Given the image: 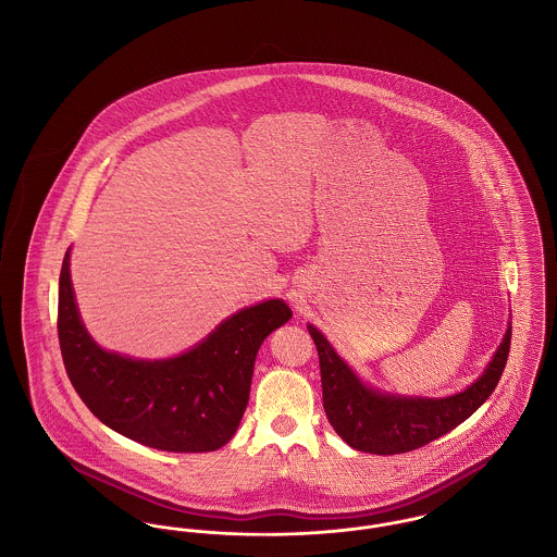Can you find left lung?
Wrapping results in <instances>:
<instances>
[{"label": "left lung", "mask_w": 557, "mask_h": 557, "mask_svg": "<svg viewBox=\"0 0 557 557\" xmlns=\"http://www.w3.org/2000/svg\"><path fill=\"white\" fill-rule=\"evenodd\" d=\"M308 331L319 350L329 423L351 448L373 455L409 453L463 423L495 392L511 344L509 326L486 371L468 389L446 398H407L364 385L317 326L308 324Z\"/></svg>", "instance_id": "left-lung-1"}]
</instances>
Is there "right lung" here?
Instances as JSON below:
<instances>
[{
    "label": "right lung",
    "mask_w": 557,
    "mask_h": 557,
    "mask_svg": "<svg viewBox=\"0 0 557 557\" xmlns=\"http://www.w3.org/2000/svg\"><path fill=\"white\" fill-rule=\"evenodd\" d=\"M59 281V342L75 392L104 425L170 453L218 450L235 436L249 403L256 356L265 337L292 319L283 299L245 308L193 350L136 360L102 350L79 319L69 272Z\"/></svg>",
    "instance_id": "1"
}]
</instances>
